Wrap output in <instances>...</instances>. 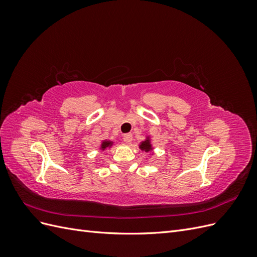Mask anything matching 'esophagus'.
Returning a JSON list of instances; mask_svg holds the SVG:
<instances>
[{"label": "esophagus", "mask_w": 257, "mask_h": 257, "mask_svg": "<svg viewBox=\"0 0 257 257\" xmlns=\"http://www.w3.org/2000/svg\"><path fill=\"white\" fill-rule=\"evenodd\" d=\"M132 141H133V136L131 134H124L123 135V142L125 144H131Z\"/></svg>", "instance_id": "1"}]
</instances>
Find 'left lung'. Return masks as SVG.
<instances>
[{
	"instance_id": "obj_1",
	"label": "left lung",
	"mask_w": 257,
	"mask_h": 257,
	"mask_svg": "<svg viewBox=\"0 0 257 257\" xmlns=\"http://www.w3.org/2000/svg\"><path fill=\"white\" fill-rule=\"evenodd\" d=\"M139 149L145 152H151L153 150V146L151 144V137L147 136L144 142L139 144Z\"/></svg>"
}]
</instances>
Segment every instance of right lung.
Listing matches in <instances>:
<instances>
[{
	"label": "right lung",
	"mask_w": 257,
	"mask_h": 257,
	"mask_svg": "<svg viewBox=\"0 0 257 257\" xmlns=\"http://www.w3.org/2000/svg\"><path fill=\"white\" fill-rule=\"evenodd\" d=\"M113 145V142L112 141H103L102 143H100V147H99V150L100 151H105L106 149H108V148H111V146Z\"/></svg>",
	"instance_id": "add662e5"
}]
</instances>
